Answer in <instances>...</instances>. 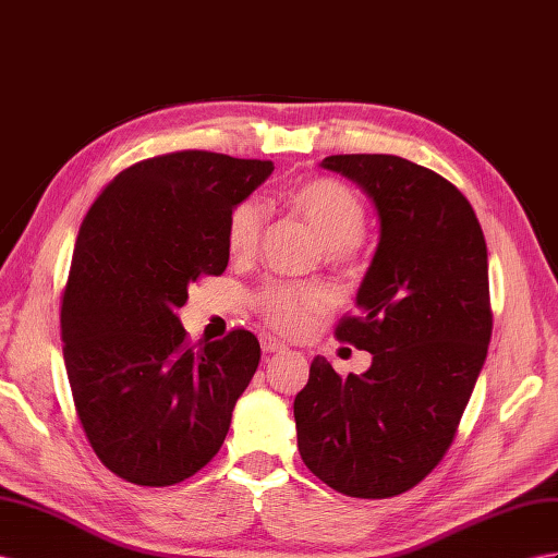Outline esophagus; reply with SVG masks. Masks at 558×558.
Returning a JSON list of instances; mask_svg holds the SVG:
<instances>
[{
	"mask_svg": "<svg viewBox=\"0 0 558 558\" xmlns=\"http://www.w3.org/2000/svg\"><path fill=\"white\" fill-rule=\"evenodd\" d=\"M262 349H264V353H284V351H288V347H284L282 341H278L274 337H262Z\"/></svg>",
	"mask_w": 558,
	"mask_h": 558,
	"instance_id": "esophagus-1",
	"label": "esophagus"
}]
</instances>
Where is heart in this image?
I'll use <instances>...</instances> for the list:
<instances>
[{
  "mask_svg": "<svg viewBox=\"0 0 558 558\" xmlns=\"http://www.w3.org/2000/svg\"><path fill=\"white\" fill-rule=\"evenodd\" d=\"M288 205L325 242L327 259L349 262L355 242L365 233V207L351 189L332 179H308L288 191ZM266 228L262 199H240L226 219V247L238 259L252 256ZM330 306V294L320 282H270L256 294L264 320L282 335L306 330L313 316Z\"/></svg>",
  "mask_w": 558,
  "mask_h": 558,
  "instance_id": "heart-1",
  "label": "heart"
}]
</instances>
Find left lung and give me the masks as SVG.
<instances>
[{"mask_svg": "<svg viewBox=\"0 0 558 558\" xmlns=\"http://www.w3.org/2000/svg\"><path fill=\"white\" fill-rule=\"evenodd\" d=\"M323 169L373 199L379 245L337 337L373 353L339 377L323 355L294 398L304 464L337 493L393 497L442 460L488 353V250L469 199L396 155H330Z\"/></svg>", "mask_w": 558, "mask_h": 558, "instance_id": "8db88e82", "label": "left lung"}]
</instances>
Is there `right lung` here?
I'll use <instances>...</instances> for the list:
<instances>
[{
  "mask_svg": "<svg viewBox=\"0 0 558 558\" xmlns=\"http://www.w3.org/2000/svg\"><path fill=\"white\" fill-rule=\"evenodd\" d=\"M270 160L183 150L112 179L82 221L61 304L77 417L112 474L174 485L203 469L231 426L262 349L247 330L189 347L179 308L228 266L226 219Z\"/></svg>",
  "mask_w": 558,
  "mask_h": 558,
  "instance_id": "add662e5",
  "label": "right lung"
}]
</instances>
